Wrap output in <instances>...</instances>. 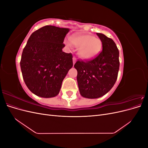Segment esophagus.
I'll return each instance as SVG.
<instances>
[{"label": "esophagus", "instance_id": "esophagus-1", "mask_svg": "<svg viewBox=\"0 0 148 148\" xmlns=\"http://www.w3.org/2000/svg\"><path fill=\"white\" fill-rule=\"evenodd\" d=\"M75 62H76V58L75 57H73V64H75Z\"/></svg>", "mask_w": 148, "mask_h": 148}]
</instances>
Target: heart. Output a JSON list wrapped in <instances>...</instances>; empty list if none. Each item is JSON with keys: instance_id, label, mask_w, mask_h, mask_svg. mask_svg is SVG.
<instances>
[{"instance_id": "1", "label": "heart", "mask_w": 148, "mask_h": 148, "mask_svg": "<svg viewBox=\"0 0 148 148\" xmlns=\"http://www.w3.org/2000/svg\"><path fill=\"white\" fill-rule=\"evenodd\" d=\"M70 42L73 46L78 49V55L83 59H89L95 57L101 48L99 39L94 38L90 34H75L70 37ZM66 44L70 46L67 42Z\"/></svg>"}]
</instances>
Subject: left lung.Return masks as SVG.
Returning <instances> with one entry per match:
<instances>
[{
	"mask_svg": "<svg viewBox=\"0 0 148 148\" xmlns=\"http://www.w3.org/2000/svg\"><path fill=\"white\" fill-rule=\"evenodd\" d=\"M102 44V51L95 58L78 60L74 67L77 70V82L81 95L95 99L104 96L114 86L119 70V51L112 39L96 33Z\"/></svg>",
	"mask_w": 148,
	"mask_h": 148,
	"instance_id": "1",
	"label": "left lung"
}]
</instances>
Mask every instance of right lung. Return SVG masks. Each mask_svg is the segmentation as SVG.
Masks as SVG:
<instances>
[{
    "label": "right lung",
    "instance_id": "right-lung-1",
    "mask_svg": "<svg viewBox=\"0 0 148 148\" xmlns=\"http://www.w3.org/2000/svg\"><path fill=\"white\" fill-rule=\"evenodd\" d=\"M69 28L47 25L35 31L23 49L20 66L29 90L42 97L59 93L62 83L73 66V56L62 51Z\"/></svg>",
    "mask_w": 148,
    "mask_h": 148
}]
</instances>
